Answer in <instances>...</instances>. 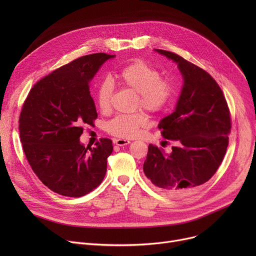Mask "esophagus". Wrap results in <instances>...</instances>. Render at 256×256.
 <instances>
[{"mask_svg":"<svg viewBox=\"0 0 256 256\" xmlns=\"http://www.w3.org/2000/svg\"><path fill=\"white\" fill-rule=\"evenodd\" d=\"M113 143L118 145V146H124V145H128L130 143V140H126V139H114L113 140Z\"/></svg>","mask_w":256,"mask_h":256,"instance_id":"34e87169","label":"esophagus"}]
</instances>
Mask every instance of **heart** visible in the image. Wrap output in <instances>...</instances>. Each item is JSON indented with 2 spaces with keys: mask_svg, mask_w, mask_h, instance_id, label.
Masks as SVG:
<instances>
[{
  "mask_svg": "<svg viewBox=\"0 0 256 256\" xmlns=\"http://www.w3.org/2000/svg\"><path fill=\"white\" fill-rule=\"evenodd\" d=\"M120 85L138 93L135 108H143L156 114L165 111L176 96V88L171 80L163 78L160 70L147 62L136 59L124 65L117 74ZM114 84L104 78L96 88V102L102 112L111 109L114 96ZM148 124V116L143 111L132 114H119L106 124V132L112 136L130 139L137 137Z\"/></svg>",
  "mask_w": 256,
  "mask_h": 256,
  "instance_id": "b5f03b06",
  "label": "heart"
}]
</instances>
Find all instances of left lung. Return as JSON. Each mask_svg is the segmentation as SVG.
I'll return each instance as SVG.
<instances>
[{"label":"left lung","instance_id":"8db88e82","mask_svg":"<svg viewBox=\"0 0 256 256\" xmlns=\"http://www.w3.org/2000/svg\"><path fill=\"white\" fill-rule=\"evenodd\" d=\"M176 62L184 87L173 113L158 128L171 140L172 152L150 144L143 164L146 178L170 196H184L206 182L221 165L232 128L230 112L214 78L178 54L156 50Z\"/></svg>","mask_w":256,"mask_h":256}]
</instances>
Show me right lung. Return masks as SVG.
Masks as SVG:
<instances>
[{
  "instance_id": "right-lung-1",
  "label": "right lung",
  "mask_w": 256,
  "mask_h": 256,
  "mask_svg": "<svg viewBox=\"0 0 256 256\" xmlns=\"http://www.w3.org/2000/svg\"><path fill=\"white\" fill-rule=\"evenodd\" d=\"M114 55L91 54L65 64L32 87L18 119L20 137L28 163L50 190L67 197L84 196L102 182L112 141L96 147L80 143L83 126L98 118L90 80Z\"/></svg>"
}]
</instances>
